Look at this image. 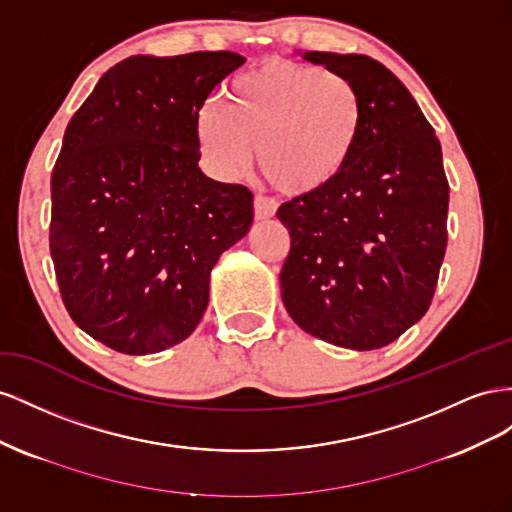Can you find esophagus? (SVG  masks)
Segmentation results:
<instances>
[{
	"instance_id": "34e87169",
	"label": "esophagus",
	"mask_w": 512,
	"mask_h": 512,
	"mask_svg": "<svg viewBox=\"0 0 512 512\" xmlns=\"http://www.w3.org/2000/svg\"><path fill=\"white\" fill-rule=\"evenodd\" d=\"M276 212V201L272 197L257 195L255 197V218L257 221H266V218L274 216Z\"/></svg>"
}]
</instances>
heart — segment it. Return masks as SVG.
Segmentation results:
<instances>
[{"instance_id":"obj_1","label":"heart","mask_w":512,"mask_h":512,"mask_svg":"<svg viewBox=\"0 0 512 512\" xmlns=\"http://www.w3.org/2000/svg\"><path fill=\"white\" fill-rule=\"evenodd\" d=\"M367 124L360 87L319 66L268 60L236 77L225 107L208 102L197 141L212 171L238 178L259 152L266 178L287 195H313L354 163Z\"/></svg>"}]
</instances>
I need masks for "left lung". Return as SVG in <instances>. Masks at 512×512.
Here are the masks:
<instances>
[{"instance_id":"1","label":"left lung","mask_w":512,"mask_h":512,"mask_svg":"<svg viewBox=\"0 0 512 512\" xmlns=\"http://www.w3.org/2000/svg\"><path fill=\"white\" fill-rule=\"evenodd\" d=\"M352 79L367 105L354 163L276 212L289 231L281 296L313 337L369 352L414 326L433 300L446 253L442 145L407 87L367 55L304 53Z\"/></svg>"}]
</instances>
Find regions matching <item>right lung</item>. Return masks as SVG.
<instances>
[{
	"label": "right lung",
	"instance_id": "obj_1",
	"mask_svg": "<svg viewBox=\"0 0 512 512\" xmlns=\"http://www.w3.org/2000/svg\"><path fill=\"white\" fill-rule=\"evenodd\" d=\"M244 64L231 51L133 55L66 126L51 173L49 248L72 321L120 354L182 343L210 272L253 223V193L199 169L197 118Z\"/></svg>",
	"mask_w": 512,
	"mask_h": 512
}]
</instances>
